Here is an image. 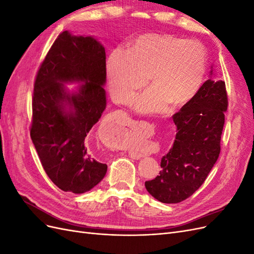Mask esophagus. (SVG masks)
<instances>
[{
	"label": "esophagus",
	"mask_w": 254,
	"mask_h": 254,
	"mask_svg": "<svg viewBox=\"0 0 254 254\" xmlns=\"http://www.w3.org/2000/svg\"><path fill=\"white\" fill-rule=\"evenodd\" d=\"M132 158H134V159H137V158H139V156H137V155H134V156H132Z\"/></svg>",
	"instance_id": "obj_1"
}]
</instances>
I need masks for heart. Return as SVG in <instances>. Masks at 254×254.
Listing matches in <instances>:
<instances>
[{
	"mask_svg": "<svg viewBox=\"0 0 254 254\" xmlns=\"http://www.w3.org/2000/svg\"><path fill=\"white\" fill-rule=\"evenodd\" d=\"M206 65L203 45L165 34L141 36L127 52L114 50L106 65L107 82L119 103H129L148 81L151 86L133 101L140 113H160L168 105L178 108L193 98L202 83Z\"/></svg>",
	"mask_w": 254,
	"mask_h": 254,
	"instance_id": "obj_1",
	"label": "heart"
}]
</instances>
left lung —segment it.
I'll use <instances>...</instances> for the list:
<instances>
[{
    "instance_id": "8db88e82",
    "label": "left lung",
    "mask_w": 254,
    "mask_h": 254,
    "mask_svg": "<svg viewBox=\"0 0 254 254\" xmlns=\"http://www.w3.org/2000/svg\"><path fill=\"white\" fill-rule=\"evenodd\" d=\"M210 78L174 114L176 140L161 160L159 176L145 182L148 193L163 203H178L201 187L216 163L228 97L225 81Z\"/></svg>"
}]
</instances>
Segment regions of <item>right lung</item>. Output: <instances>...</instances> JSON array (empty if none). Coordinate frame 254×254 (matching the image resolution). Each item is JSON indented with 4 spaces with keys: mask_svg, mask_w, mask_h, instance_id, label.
<instances>
[{
    "mask_svg": "<svg viewBox=\"0 0 254 254\" xmlns=\"http://www.w3.org/2000/svg\"><path fill=\"white\" fill-rule=\"evenodd\" d=\"M67 83H78L70 91ZM106 52L92 36L61 33L36 76L30 137L50 179L82 194L103 180L107 164L92 157L86 136L107 106Z\"/></svg>",
    "mask_w": 254,
    "mask_h": 254,
    "instance_id": "1",
    "label": "right lung"
}]
</instances>
